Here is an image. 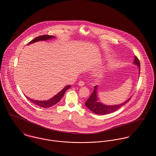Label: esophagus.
<instances>
[{"instance_id":"34e87169","label":"esophagus","mask_w":156,"mask_h":156,"mask_svg":"<svg viewBox=\"0 0 156 156\" xmlns=\"http://www.w3.org/2000/svg\"><path fill=\"white\" fill-rule=\"evenodd\" d=\"M84 85H85V83H84L83 81H79V82H78V85L80 86V87H83V86H84Z\"/></svg>"}]
</instances>
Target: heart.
Returning <instances> with one entry per match:
<instances>
[{
	"mask_svg": "<svg viewBox=\"0 0 156 156\" xmlns=\"http://www.w3.org/2000/svg\"><path fill=\"white\" fill-rule=\"evenodd\" d=\"M98 75H99V76H101L102 75V74H101V73H98Z\"/></svg>",
	"mask_w": 156,
	"mask_h": 156,
	"instance_id": "1",
	"label": "heart"
}]
</instances>
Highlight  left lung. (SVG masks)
I'll return each mask as SVG.
<instances>
[{
    "instance_id": "obj_1",
    "label": "left lung",
    "mask_w": 156,
    "mask_h": 156,
    "mask_svg": "<svg viewBox=\"0 0 156 156\" xmlns=\"http://www.w3.org/2000/svg\"><path fill=\"white\" fill-rule=\"evenodd\" d=\"M134 64L137 66L139 68V74H140V61L138 58L136 57V56L134 57ZM98 85L94 87V90L90 96L89 99L85 102V106L89 109L90 111L92 112L93 113L97 114V115H106L110 113H112L118 110L120 107L123 106L124 105L127 104L130 99L128 98L126 101L123 102L122 104H118V105H107L102 104L98 101Z\"/></svg>"
}]
</instances>
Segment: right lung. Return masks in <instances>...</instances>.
Masks as SVG:
<instances>
[{"mask_svg":"<svg viewBox=\"0 0 156 156\" xmlns=\"http://www.w3.org/2000/svg\"><path fill=\"white\" fill-rule=\"evenodd\" d=\"M55 36H49V35H43V36H40L38 37L35 38L34 40H31L28 45L36 43L37 41H46L48 40H50L52 38H54ZM71 85H67L66 87H65L63 89H62L59 92H58L57 94H56L54 97H52L51 99L47 100V101H37V100H33L32 99H30V98H28L27 97H26L27 98H28V99H29L31 102H33V104H36L38 106H40V107H43L44 108H50L51 106H52L53 105L57 104L58 102H59L60 99L62 98L64 96L65 92L67 91L68 89L70 88Z\"/></svg>","mask_w":156,"mask_h":156,"instance_id":"right-lung-1","label":"right lung"}]
</instances>
